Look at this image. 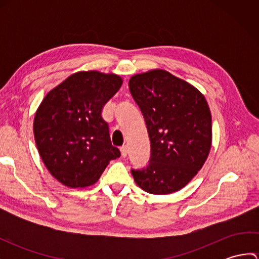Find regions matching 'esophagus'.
<instances>
[{
	"mask_svg": "<svg viewBox=\"0 0 259 259\" xmlns=\"http://www.w3.org/2000/svg\"><path fill=\"white\" fill-rule=\"evenodd\" d=\"M120 151H121V156L126 157V155H128V147L122 146L120 148Z\"/></svg>",
	"mask_w": 259,
	"mask_h": 259,
	"instance_id": "obj_1",
	"label": "esophagus"
}]
</instances>
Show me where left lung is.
<instances>
[{
  "label": "left lung",
  "instance_id": "8db88e82",
  "mask_svg": "<svg viewBox=\"0 0 259 259\" xmlns=\"http://www.w3.org/2000/svg\"><path fill=\"white\" fill-rule=\"evenodd\" d=\"M129 89L144 114L151 144L148 166L131 170L136 184L153 195L183 189L210 151L211 113L205 97L161 69L133 75Z\"/></svg>",
  "mask_w": 259,
  "mask_h": 259
}]
</instances>
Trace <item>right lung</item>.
<instances>
[{
    "instance_id": "1",
    "label": "right lung",
    "mask_w": 259,
    "mask_h": 259,
    "mask_svg": "<svg viewBox=\"0 0 259 259\" xmlns=\"http://www.w3.org/2000/svg\"><path fill=\"white\" fill-rule=\"evenodd\" d=\"M122 78L100 71H79L61 82L38 106L33 134L43 163L70 188L96 184L109 162L120 157L111 144L102 109Z\"/></svg>"
}]
</instances>
